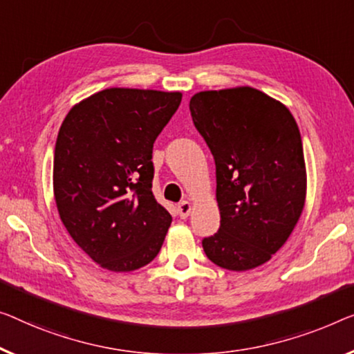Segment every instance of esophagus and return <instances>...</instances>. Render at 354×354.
Segmentation results:
<instances>
[{
  "label": "esophagus",
  "instance_id": "1",
  "mask_svg": "<svg viewBox=\"0 0 354 354\" xmlns=\"http://www.w3.org/2000/svg\"><path fill=\"white\" fill-rule=\"evenodd\" d=\"M191 211H192V203L187 202V200H184V202H181V203L178 205V213H179V216H181L183 219L187 218V216L191 214Z\"/></svg>",
  "mask_w": 354,
  "mask_h": 354
}]
</instances>
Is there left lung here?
I'll use <instances>...</instances> for the list:
<instances>
[{"instance_id":"left-lung-1","label":"left lung","mask_w":354,"mask_h":354,"mask_svg":"<svg viewBox=\"0 0 354 354\" xmlns=\"http://www.w3.org/2000/svg\"><path fill=\"white\" fill-rule=\"evenodd\" d=\"M189 109L216 163L221 227L203 239V251L225 270H251L286 243L304 211L297 122L281 102L248 86L198 92Z\"/></svg>"}]
</instances>
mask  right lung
<instances>
[{
    "instance_id": "right-lung-1",
    "label": "right lung",
    "mask_w": 354,
    "mask_h": 354,
    "mask_svg": "<svg viewBox=\"0 0 354 354\" xmlns=\"http://www.w3.org/2000/svg\"><path fill=\"white\" fill-rule=\"evenodd\" d=\"M181 92L111 87L70 109L54 154V197L77 246L111 272L159 254L171 216L152 194V146Z\"/></svg>"
}]
</instances>
